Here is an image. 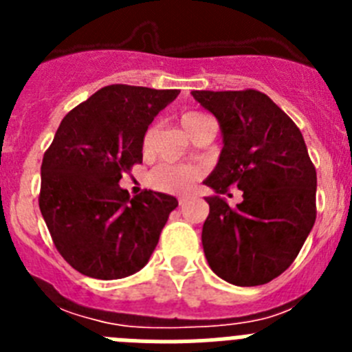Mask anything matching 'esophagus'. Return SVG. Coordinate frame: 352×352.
<instances>
[{
    "label": "esophagus",
    "mask_w": 352,
    "mask_h": 352,
    "mask_svg": "<svg viewBox=\"0 0 352 352\" xmlns=\"http://www.w3.org/2000/svg\"><path fill=\"white\" fill-rule=\"evenodd\" d=\"M186 203H188V197H179V199H178V204H179V206H185Z\"/></svg>",
    "instance_id": "obj_1"
}]
</instances>
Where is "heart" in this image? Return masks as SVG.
Wrapping results in <instances>:
<instances>
[{
	"label": "heart",
	"mask_w": 352,
	"mask_h": 352,
	"mask_svg": "<svg viewBox=\"0 0 352 352\" xmlns=\"http://www.w3.org/2000/svg\"><path fill=\"white\" fill-rule=\"evenodd\" d=\"M208 118L203 113H185L182 116V125L183 129L188 132L195 123H199L201 120ZM153 126H149L144 132V138H142V148L148 149L151 141H153ZM199 178V170L194 167L188 166H174V164H160L153 169L151 176H149V183L153 185V188L160 192H166V194H188V192L194 188L195 182Z\"/></svg>",
	"instance_id": "1"
}]
</instances>
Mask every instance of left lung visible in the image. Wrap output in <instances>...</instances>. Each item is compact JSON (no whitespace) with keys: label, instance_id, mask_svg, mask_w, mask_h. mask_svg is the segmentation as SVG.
<instances>
[{"label":"left lung","instance_id":"8db88e82","mask_svg":"<svg viewBox=\"0 0 352 352\" xmlns=\"http://www.w3.org/2000/svg\"><path fill=\"white\" fill-rule=\"evenodd\" d=\"M223 133L220 160L206 178L217 194L231 186V208L206 197L203 247L210 268L229 284H268L296 259L316 222L317 174L296 123L257 89L192 91Z\"/></svg>","mask_w":352,"mask_h":352}]
</instances>
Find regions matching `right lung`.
Here are the masks:
<instances>
[{
    "label": "right lung",
    "instance_id": "obj_1",
    "mask_svg": "<svg viewBox=\"0 0 352 352\" xmlns=\"http://www.w3.org/2000/svg\"><path fill=\"white\" fill-rule=\"evenodd\" d=\"M178 89L111 84L74 107L43 153L38 206L56 248L72 268L114 280L148 263L173 195L142 190L130 197L118 183L142 162V138Z\"/></svg>",
    "mask_w": 352,
    "mask_h": 352
}]
</instances>
